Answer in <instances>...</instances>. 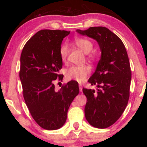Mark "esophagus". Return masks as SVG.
<instances>
[{
  "instance_id": "34e87169",
  "label": "esophagus",
  "mask_w": 147,
  "mask_h": 147,
  "mask_svg": "<svg viewBox=\"0 0 147 147\" xmlns=\"http://www.w3.org/2000/svg\"><path fill=\"white\" fill-rule=\"evenodd\" d=\"M82 86L81 85V84H80L79 85V89H80V92H82Z\"/></svg>"
}]
</instances>
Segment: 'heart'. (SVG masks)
Listing matches in <instances>:
<instances>
[{"mask_svg": "<svg viewBox=\"0 0 147 147\" xmlns=\"http://www.w3.org/2000/svg\"><path fill=\"white\" fill-rule=\"evenodd\" d=\"M74 43L78 48L85 54H88L91 51L93 45L92 42L87 39L76 38ZM68 53V47L67 45H63L59 49V55L61 60L64 61L66 59ZM91 70L88 66H72L65 72L67 79L73 80L79 82L85 80Z\"/></svg>", "mask_w": 147, "mask_h": 147, "instance_id": "b5f03b06", "label": "heart"}]
</instances>
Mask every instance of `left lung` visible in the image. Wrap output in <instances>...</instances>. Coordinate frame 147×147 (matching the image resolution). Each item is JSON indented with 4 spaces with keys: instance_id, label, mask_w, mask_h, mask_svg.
I'll list each match as a JSON object with an SVG mask.
<instances>
[{
    "instance_id": "obj_1",
    "label": "left lung",
    "mask_w": 147,
    "mask_h": 147,
    "mask_svg": "<svg viewBox=\"0 0 147 147\" xmlns=\"http://www.w3.org/2000/svg\"><path fill=\"white\" fill-rule=\"evenodd\" d=\"M76 32L96 41L101 51L95 71L88 80L96 86V91L83 88L86 120L95 128H108L119 119L128 102L131 70L127 52L121 39L106 27Z\"/></svg>"
}]
</instances>
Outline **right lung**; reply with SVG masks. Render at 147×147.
Instances as JSON below:
<instances>
[{
	"instance_id": "obj_1",
	"label": "right lung",
	"mask_w": 147,
	"mask_h": 147,
	"mask_svg": "<svg viewBox=\"0 0 147 147\" xmlns=\"http://www.w3.org/2000/svg\"><path fill=\"white\" fill-rule=\"evenodd\" d=\"M70 32L42 30L27 41L22 51L19 77L23 96L32 117L47 130L60 128L69 106L79 93L78 84L71 80L58 91L54 82L61 79L63 63L59 55L65 37Z\"/></svg>"
}]
</instances>
